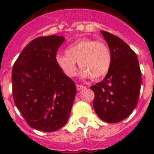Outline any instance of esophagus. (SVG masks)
<instances>
[{
  "instance_id": "obj_1",
  "label": "esophagus",
  "mask_w": 154,
  "mask_h": 154,
  "mask_svg": "<svg viewBox=\"0 0 154 154\" xmlns=\"http://www.w3.org/2000/svg\"><path fill=\"white\" fill-rule=\"evenodd\" d=\"M76 86H77V89L78 91H81L82 89H85V87L84 85H77Z\"/></svg>"
}]
</instances>
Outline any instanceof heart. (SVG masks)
<instances>
[{
	"label": "heart",
	"instance_id": "heart-1",
	"mask_svg": "<svg viewBox=\"0 0 154 154\" xmlns=\"http://www.w3.org/2000/svg\"><path fill=\"white\" fill-rule=\"evenodd\" d=\"M56 62L67 77L77 74L78 62L84 77L98 79L107 74L112 65V54L105 42L80 39L69 45L65 54L56 56Z\"/></svg>",
	"mask_w": 154,
	"mask_h": 154
}]
</instances>
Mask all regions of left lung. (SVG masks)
Segmentation results:
<instances>
[{"label": "left lung", "instance_id": "1", "mask_svg": "<svg viewBox=\"0 0 154 154\" xmlns=\"http://www.w3.org/2000/svg\"><path fill=\"white\" fill-rule=\"evenodd\" d=\"M112 54V65L102 82L90 88L97 115L108 123L122 122L138 101L141 72L136 53L117 36L101 31Z\"/></svg>", "mask_w": 154, "mask_h": 154}]
</instances>
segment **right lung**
<instances>
[{"instance_id":"add662e5","label":"right lung","mask_w":154,"mask_h":154,"mask_svg":"<svg viewBox=\"0 0 154 154\" xmlns=\"http://www.w3.org/2000/svg\"><path fill=\"white\" fill-rule=\"evenodd\" d=\"M65 38H35L14 63L12 84L14 102L28 125L53 132L67 123L77 89L74 82L58 67L56 54Z\"/></svg>"}]
</instances>
